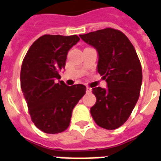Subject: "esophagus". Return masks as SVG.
Returning a JSON list of instances; mask_svg holds the SVG:
<instances>
[{"mask_svg":"<svg viewBox=\"0 0 161 161\" xmlns=\"http://www.w3.org/2000/svg\"><path fill=\"white\" fill-rule=\"evenodd\" d=\"M91 91H92V88L86 86V92H91Z\"/></svg>","mask_w":161,"mask_h":161,"instance_id":"obj_1","label":"esophagus"}]
</instances>
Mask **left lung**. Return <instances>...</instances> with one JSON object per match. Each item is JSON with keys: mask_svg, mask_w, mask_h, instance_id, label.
Listing matches in <instances>:
<instances>
[{"mask_svg": "<svg viewBox=\"0 0 161 161\" xmlns=\"http://www.w3.org/2000/svg\"><path fill=\"white\" fill-rule=\"evenodd\" d=\"M80 37L97 52V72L108 86L92 88L97 102L91 114L99 126L117 129L127 120L139 97L142 73L136 50L125 34L112 28Z\"/></svg>", "mask_w": 161, "mask_h": 161, "instance_id": "left-lung-1", "label": "left lung"}]
</instances>
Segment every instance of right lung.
<instances>
[{"label": "right lung", "mask_w": 161, "mask_h": 161, "mask_svg": "<svg viewBox=\"0 0 161 161\" xmlns=\"http://www.w3.org/2000/svg\"><path fill=\"white\" fill-rule=\"evenodd\" d=\"M79 41L75 35L42 36L31 45L22 64L21 89L29 113L36 127L46 133L65 131L73 108L86 93L84 85L69 86L59 80L68 52Z\"/></svg>", "instance_id": "right-lung-1"}]
</instances>
